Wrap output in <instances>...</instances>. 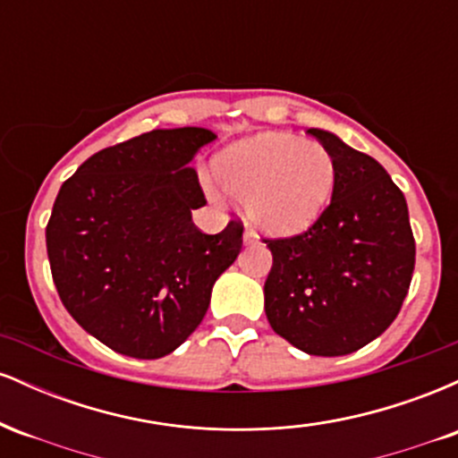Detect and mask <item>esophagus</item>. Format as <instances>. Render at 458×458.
I'll return each instance as SVG.
<instances>
[{"mask_svg": "<svg viewBox=\"0 0 458 458\" xmlns=\"http://www.w3.org/2000/svg\"><path fill=\"white\" fill-rule=\"evenodd\" d=\"M243 243L245 245H256V243H259V236L251 233V230H245V233H243Z\"/></svg>", "mask_w": 458, "mask_h": 458, "instance_id": "1", "label": "esophagus"}]
</instances>
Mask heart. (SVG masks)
Listing matches in <instances>:
<instances>
[{
  "instance_id": "b5f03b06",
  "label": "heart",
  "mask_w": 458,
  "mask_h": 458,
  "mask_svg": "<svg viewBox=\"0 0 458 458\" xmlns=\"http://www.w3.org/2000/svg\"><path fill=\"white\" fill-rule=\"evenodd\" d=\"M213 174L228 196L245 202L254 228L293 236L306 233L327 208L338 167L320 141L260 133L219 152Z\"/></svg>"
}]
</instances>
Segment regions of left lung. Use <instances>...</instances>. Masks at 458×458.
<instances>
[{
  "instance_id": "8db88e82",
  "label": "left lung",
  "mask_w": 458,
  "mask_h": 458,
  "mask_svg": "<svg viewBox=\"0 0 458 458\" xmlns=\"http://www.w3.org/2000/svg\"><path fill=\"white\" fill-rule=\"evenodd\" d=\"M308 133L334 155V196L308 233L265 241L273 256L265 312L299 351L338 357L379 338L398 317L415 241L407 199L386 167L331 131Z\"/></svg>"
}]
</instances>
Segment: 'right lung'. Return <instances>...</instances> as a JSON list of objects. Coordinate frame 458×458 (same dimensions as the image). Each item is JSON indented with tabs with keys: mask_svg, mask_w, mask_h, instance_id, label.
Here are the masks:
<instances>
[{
	"mask_svg": "<svg viewBox=\"0 0 458 458\" xmlns=\"http://www.w3.org/2000/svg\"><path fill=\"white\" fill-rule=\"evenodd\" d=\"M215 140L202 127L148 131L98 150L57 193L47 224L57 295L115 353L159 360L178 349L239 256V222L219 234L191 222L207 202L191 161Z\"/></svg>",
	"mask_w": 458,
	"mask_h": 458,
	"instance_id": "add662e5",
	"label": "right lung"
}]
</instances>
